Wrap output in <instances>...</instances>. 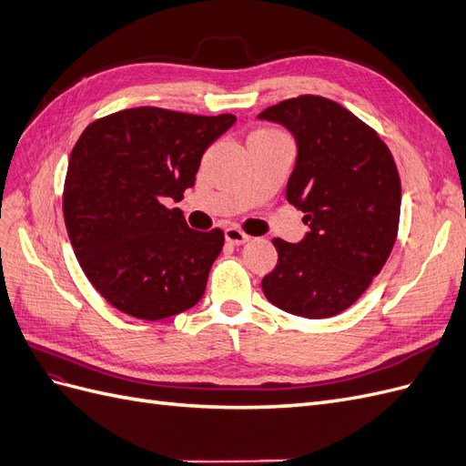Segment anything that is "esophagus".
<instances>
[{"mask_svg": "<svg viewBox=\"0 0 466 466\" xmlns=\"http://www.w3.org/2000/svg\"><path fill=\"white\" fill-rule=\"evenodd\" d=\"M225 241L231 245H243L248 241V235L243 233L238 228H228L225 229Z\"/></svg>", "mask_w": 466, "mask_h": 466, "instance_id": "esophagus-1", "label": "esophagus"}]
</instances>
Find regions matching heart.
Wrapping results in <instances>:
<instances>
[{"instance_id": "heart-1", "label": "heart", "mask_w": 466, "mask_h": 466, "mask_svg": "<svg viewBox=\"0 0 466 466\" xmlns=\"http://www.w3.org/2000/svg\"><path fill=\"white\" fill-rule=\"evenodd\" d=\"M260 134H274V132H268V130H260Z\"/></svg>"}]
</instances>
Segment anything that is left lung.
I'll use <instances>...</instances> for the list:
<instances>
[{"label":"left lung","instance_id":"left-lung-1","mask_svg":"<svg viewBox=\"0 0 466 466\" xmlns=\"http://www.w3.org/2000/svg\"><path fill=\"white\" fill-rule=\"evenodd\" d=\"M258 118L295 137L298 159L286 198L309 225L295 245L274 238L278 264L262 278V291L291 315L334 317L361 298L397 241V165L379 134L330 98L299 95Z\"/></svg>","mask_w":466,"mask_h":466}]
</instances>
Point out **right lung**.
Returning <instances> with one entry per match:
<instances>
[{
  "instance_id": "1",
  "label": "right lung",
  "mask_w": 466,
  "mask_h": 466,
  "mask_svg": "<svg viewBox=\"0 0 466 466\" xmlns=\"http://www.w3.org/2000/svg\"><path fill=\"white\" fill-rule=\"evenodd\" d=\"M157 106L91 122L69 155L64 221L79 266L118 311L161 320L202 299L223 231L190 229L178 208L204 151L235 124Z\"/></svg>"
}]
</instances>
